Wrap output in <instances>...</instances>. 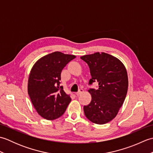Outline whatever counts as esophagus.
I'll return each instance as SVG.
<instances>
[{
    "label": "esophagus",
    "mask_w": 153,
    "mask_h": 153,
    "mask_svg": "<svg viewBox=\"0 0 153 153\" xmlns=\"http://www.w3.org/2000/svg\"><path fill=\"white\" fill-rule=\"evenodd\" d=\"M83 93V90L82 89H80L79 90V91L77 92L76 94L77 96H79V95H80L81 94Z\"/></svg>",
    "instance_id": "obj_1"
}]
</instances>
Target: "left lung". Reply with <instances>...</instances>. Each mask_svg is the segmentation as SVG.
Wrapping results in <instances>:
<instances>
[{"instance_id":"left-lung-1","label":"left lung","mask_w":153,"mask_h":153,"mask_svg":"<svg viewBox=\"0 0 153 153\" xmlns=\"http://www.w3.org/2000/svg\"><path fill=\"white\" fill-rule=\"evenodd\" d=\"M88 64L91 79L98 82L97 89H90L91 101L84 106L87 118L97 124H105L118 114L128 92V77L126 67L116 57L95 53L81 57Z\"/></svg>"}]
</instances>
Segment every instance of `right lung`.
Here are the masks:
<instances>
[{
    "label": "right lung",
    "instance_id": "add662e5",
    "mask_svg": "<svg viewBox=\"0 0 153 153\" xmlns=\"http://www.w3.org/2000/svg\"><path fill=\"white\" fill-rule=\"evenodd\" d=\"M76 56L54 52L41 57L32 67L27 83V93L37 113L43 118L57 119L66 111L71 101L60 85L61 71Z\"/></svg>",
    "mask_w": 153,
    "mask_h": 153
}]
</instances>
